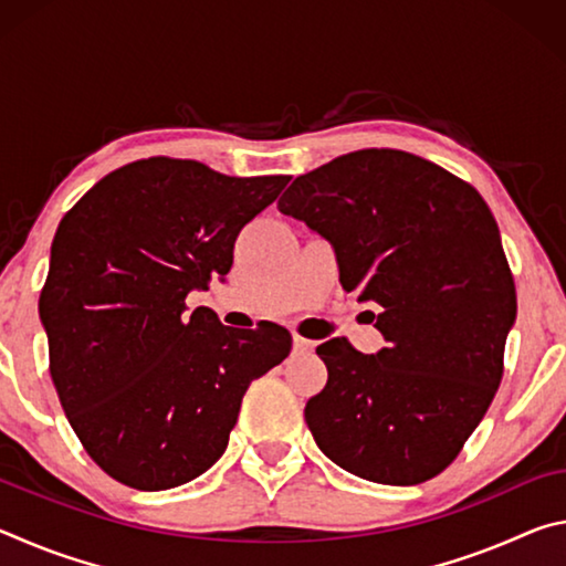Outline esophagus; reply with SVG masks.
<instances>
[{
  "label": "esophagus",
  "mask_w": 566,
  "mask_h": 566,
  "mask_svg": "<svg viewBox=\"0 0 566 566\" xmlns=\"http://www.w3.org/2000/svg\"><path fill=\"white\" fill-rule=\"evenodd\" d=\"M312 349H314V342L304 339V337H300V334H296V337H294V352L304 354V352H312Z\"/></svg>",
  "instance_id": "34e87169"
}]
</instances>
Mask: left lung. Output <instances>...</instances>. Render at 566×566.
Listing matches in <instances>:
<instances>
[{
    "mask_svg": "<svg viewBox=\"0 0 566 566\" xmlns=\"http://www.w3.org/2000/svg\"><path fill=\"white\" fill-rule=\"evenodd\" d=\"M280 212L329 239L339 282L375 302L387 347H317L327 385L304 407L334 464L411 486L454 462L490 409L516 317L514 276L482 195L434 161L359 149L302 175Z\"/></svg>",
    "mask_w": 566,
    "mask_h": 566,
    "instance_id": "obj_1",
    "label": "left lung"
}]
</instances>
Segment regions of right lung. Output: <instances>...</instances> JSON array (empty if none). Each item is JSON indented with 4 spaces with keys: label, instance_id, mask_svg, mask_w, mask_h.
I'll list each match as a JSON object with an SVG mask.
<instances>
[{
    "label": "right lung",
    "instance_id": "add662e5",
    "mask_svg": "<svg viewBox=\"0 0 566 566\" xmlns=\"http://www.w3.org/2000/svg\"><path fill=\"white\" fill-rule=\"evenodd\" d=\"M286 181L149 157L109 171L60 222L40 294L50 375L82 447L132 490L205 474L249 385L290 354L280 324L232 329L185 304L224 280L242 227Z\"/></svg>",
    "mask_w": 566,
    "mask_h": 566
}]
</instances>
